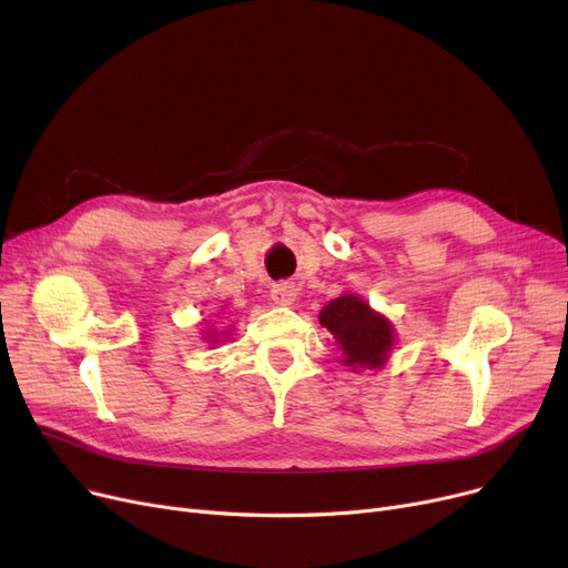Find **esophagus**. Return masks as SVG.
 Instances as JSON below:
<instances>
[{
  "instance_id": "esophagus-1",
  "label": "esophagus",
  "mask_w": 568,
  "mask_h": 568,
  "mask_svg": "<svg viewBox=\"0 0 568 568\" xmlns=\"http://www.w3.org/2000/svg\"><path fill=\"white\" fill-rule=\"evenodd\" d=\"M296 300L294 283H276L272 285V302L276 306H290Z\"/></svg>"
}]
</instances>
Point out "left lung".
<instances>
[{
    "label": "left lung",
    "instance_id": "left-lung-1",
    "mask_svg": "<svg viewBox=\"0 0 568 568\" xmlns=\"http://www.w3.org/2000/svg\"><path fill=\"white\" fill-rule=\"evenodd\" d=\"M320 324L334 334L343 364L352 371L384 366L396 343L392 322L356 294H341L326 304L320 313Z\"/></svg>",
    "mask_w": 568,
    "mask_h": 568
}]
</instances>
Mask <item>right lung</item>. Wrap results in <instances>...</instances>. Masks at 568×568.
Returning a JSON list of instances; mask_svg holds the SVG:
<instances>
[{
  "instance_id": "obj_1",
  "label": "right lung",
  "mask_w": 568,
  "mask_h": 568,
  "mask_svg": "<svg viewBox=\"0 0 568 568\" xmlns=\"http://www.w3.org/2000/svg\"><path fill=\"white\" fill-rule=\"evenodd\" d=\"M223 336H227V332H223ZM204 338H209V343H216V341H219V334H214V329H209Z\"/></svg>"
}]
</instances>
